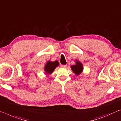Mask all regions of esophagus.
I'll return each instance as SVG.
<instances>
[{
	"mask_svg": "<svg viewBox=\"0 0 121 121\" xmlns=\"http://www.w3.org/2000/svg\"><path fill=\"white\" fill-rule=\"evenodd\" d=\"M61 67L62 68H66L67 67V65H61Z\"/></svg>",
	"mask_w": 121,
	"mask_h": 121,
	"instance_id": "obj_1",
	"label": "esophagus"
}]
</instances>
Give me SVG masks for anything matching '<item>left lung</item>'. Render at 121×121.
I'll return each instance as SVG.
<instances>
[{"label":"left lung","mask_w":121,"mask_h":121,"mask_svg":"<svg viewBox=\"0 0 121 121\" xmlns=\"http://www.w3.org/2000/svg\"><path fill=\"white\" fill-rule=\"evenodd\" d=\"M71 69L76 75H79L83 71V65L80 61L76 60V64L71 66Z\"/></svg>","instance_id":"obj_1"}]
</instances>
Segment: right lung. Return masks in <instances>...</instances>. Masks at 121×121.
<instances>
[{"label":"right lung","mask_w":121,"mask_h":121,"mask_svg":"<svg viewBox=\"0 0 121 121\" xmlns=\"http://www.w3.org/2000/svg\"><path fill=\"white\" fill-rule=\"evenodd\" d=\"M59 65V63L57 60L52 62V61H48L46 64L45 69L44 70L46 72V73L47 74H52L53 72V71L55 70V68Z\"/></svg>","instance_id":"right-lung-1"}]
</instances>
